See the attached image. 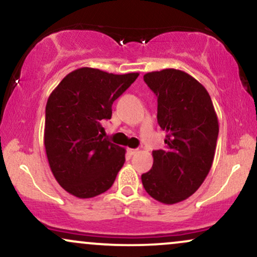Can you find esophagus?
Returning <instances> with one entry per match:
<instances>
[{"label":"esophagus","instance_id":"obj_1","mask_svg":"<svg viewBox=\"0 0 257 257\" xmlns=\"http://www.w3.org/2000/svg\"><path fill=\"white\" fill-rule=\"evenodd\" d=\"M139 152V150H137V149H128V153L131 156H134V155H137V153Z\"/></svg>","mask_w":257,"mask_h":257}]
</instances>
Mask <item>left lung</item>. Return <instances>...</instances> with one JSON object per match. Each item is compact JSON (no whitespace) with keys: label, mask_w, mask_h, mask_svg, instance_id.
Returning a JSON list of instances; mask_svg holds the SVG:
<instances>
[{"label":"left lung","mask_w":257,"mask_h":257,"mask_svg":"<svg viewBox=\"0 0 257 257\" xmlns=\"http://www.w3.org/2000/svg\"><path fill=\"white\" fill-rule=\"evenodd\" d=\"M158 101V124L166 147L152 152L153 166L141 175L146 192L163 204L192 196L213 166L219 120L204 85L187 72L164 69L144 75Z\"/></svg>","instance_id":"left-lung-1"}]
</instances>
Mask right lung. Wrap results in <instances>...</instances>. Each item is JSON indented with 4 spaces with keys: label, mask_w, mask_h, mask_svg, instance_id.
Here are the masks:
<instances>
[{
    "label": "right lung",
    "mask_w": 257,
    "mask_h": 257,
    "mask_svg": "<svg viewBox=\"0 0 257 257\" xmlns=\"http://www.w3.org/2000/svg\"><path fill=\"white\" fill-rule=\"evenodd\" d=\"M79 67L63 78L46 106L44 147L58 184L77 198L106 192L125 162V149L102 137V119L138 78Z\"/></svg>",
    "instance_id": "obj_1"
}]
</instances>
